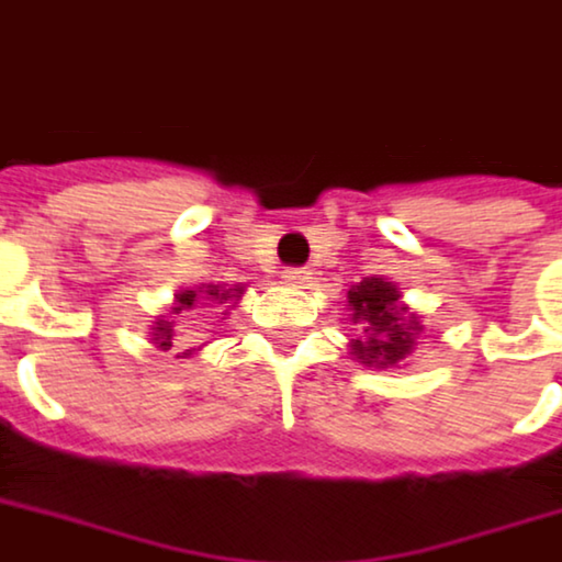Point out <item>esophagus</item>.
I'll list each match as a JSON object with an SVG mask.
<instances>
[{"mask_svg":"<svg viewBox=\"0 0 562 562\" xmlns=\"http://www.w3.org/2000/svg\"><path fill=\"white\" fill-rule=\"evenodd\" d=\"M282 280L289 282V285H310V282H313V277H310V270L292 268L282 273Z\"/></svg>","mask_w":562,"mask_h":562,"instance_id":"esophagus-1","label":"esophagus"}]
</instances>
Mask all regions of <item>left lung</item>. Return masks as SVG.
<instances>
[{
  "mask_svg": "<svg viewBox=\"0 0 562 562\" xmlns=\"http://www.w3.org/2000/svg\"><path fill=\"white\" fill-rule=\"evenodd\" d=\"M348 315L363 330L348 342V355L360 366L372 369H396L426 334V324L408 303L402 301L396 282L386 277H363L348 289Z\"/></svg>",
  "mask_w": 562,
  "mask_h": 562,
  "instance_id": "obj_1",
  "label": "left lung"
}]
</instances>
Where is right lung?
<instances>
[{
	"label": "right lung",
	"instance_id": "right-lung-1",
	"mask_svg": "<svg viewBox=\"0 0 562 562\" xmlns=\"http://www.w3.org/2000/svg\"><path fill=\"white\" fill-rule=\"evenodd\" d=\"M247 292V285H214V282H205V285H199V289H184V292L176 294V301L169 306V313L157 315L151 324H148V336H151L154 348H160V351H169V348H176V336H178V322L184 318V313H190L196 303H205L207 310H223L220 315H228V310H235L240 301V294ZM196 351V348H187L181 355L176 357H190Z\"/></svg>",
	"mask_w": 562,
	"mask_h": 562
}]
</instances>
